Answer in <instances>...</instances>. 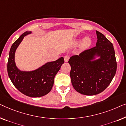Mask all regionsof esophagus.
Here are the masks:
<instances>
[{"label": "esophagus", "mask_w": 126, "mask_h": 126, "mask_svg": "<svg viewBox=\"0 0 126 126\" xmlns=\"http://www.w3.org/2000/svg\"><path fill=\"white\" fill-rule=\"evenodd\" d=\"M64 61L65 62H67L68 61L69 59V56L68 55H65L64 56Z\"/></svg>", "instance_id": "1"}]
</instances>
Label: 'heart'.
I'll use <instances>...</instances> for the list:
<instances>
[{
	"label": "heart",
	"instance_id": "obj_1",
	"mask_svg": "<svg viewBox=\"0 0 126 126\" xmlns=\"http://www.w3.org/2000/svg\"><path fill=\"white\" fill-rule=\"evenodd\" d=\"M80 40H77L75 42L76 43H78ZM92 43V40L90 38V37L87 36L86 38H84V39L83 40L82 43H81V46L83 48H88V47H90Z\"/></svg>",
	"mask_w": 126,
	"mask_h": 126
}]
</instances>
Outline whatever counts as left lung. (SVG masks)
<instances>
[{"instance_id": "8db88e82", "label": "left lung", "mask_w": 126, "mask_h": 126, "mask_svg": "<svg viewBox=\"0 0 126 126\" xmlns=\"http://www.w3.org/2000/svg\"><path fill=\"white\" fill-rule=\"evenodd\" d=\"M96 32V46L79 55L72 56L68 61L72 86L77 92L86 95H95L103 91L116 71L114 46L103 34L98 31Z\"/></svg>"}]
</instances>
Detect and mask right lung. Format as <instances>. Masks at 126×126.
<instances>
[{"mask_svg":"<svg viewBox=\"0 0 126 126\" xmlns=\"http://www.w3.org/2000/svg\"><path fill=\"white\" fill-rule=\"evenodd\" d=\"M31 33V31L25 32L12 44L8 60L7 72L12 83L19 91L26 96L38 98L49 93L54 85V78L64 61L61 57L55 61L46 63L35 70H19L15 62L16 50L24 37Z\"/></svg>","mask_w":126,"mask_h":126,"instance_id":"add662e5","label":"right lung"}]
</instances>
